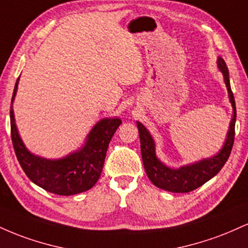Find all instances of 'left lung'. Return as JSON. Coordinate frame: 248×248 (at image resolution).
Wrapping results in <instances>:
<instances>
[{
  "label": "left lung",
  "instance_id": "left-lung-1",
  "mask_svg": "<svg viewBox=\"0 0 248 248\" xmlns=\"http://www.w3.org/2000/svg\"><path fill=\"white\" fill-rule=\"evenodd\" d=\"M218 66L224 75V81L226 84L227 91H229L230 101L233 107V118L230 124V130L227 133V139L225 141L224 147L217 155L211 158L198 162V163L191 164V166L182 167L179 169H170L161 163L155 155V144L150 136V134L146 129L143 124L138 122L139 134H140L141 141V155L143 161L144 170H146L148 177L152 183L160 189L167 190L171 192H190L197 189L209 179L216 176L220 171L221 168L229 160L231 154L233 142H234L235 135V102L233 96L231 85L229 79V70H227L226 62L223 58H218Z\"/></svg>",
  "mask_w": 248,
  "mask_h": 248
}]
</instances>
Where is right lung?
Segmentation results:
<instances>
[{
	"instance_id": "add662e5",
	"label": "right lung",
	"mask_w": 248,
	"mask_h": 248,
	"mask_svg": "<svg viewBox=\"0 0 248 248\" xmlns=\"http://www.w3.org/2000/svg\"><path fill=\"white\" fill-rule=\"evenodd\" d=\"M18 79L11 99L10 132L16 157L25 175L38 186L56 195L70 196L90 190L100 177L108 144L122 121L120 119H104L98 122L88 134L84 148L62 160L37 157L25 148L14 119L13 101Z\"/></svg>"
}]
</instances>
